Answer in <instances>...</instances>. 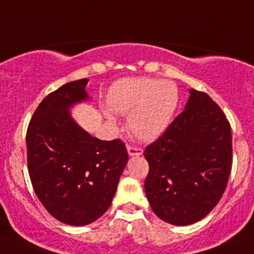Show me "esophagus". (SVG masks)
<instances>
[{
  "mask_svg": "<svg viewBox=\"0 0 254 254\" xmlns=\"http://www.w3.org/2000/svg\"><path fill=\"white\" fill-rule=\"evenodd\" d=\"M127 151H128L129 156H138V155L142 154L143 150L138 146H132V145H128V146H127Z\"/></svg>",
  "mask_w": 254,
  "mask_h": 254,
  "instance_id": "34e87169",
  "label": "esophagus"
}]
</instances>
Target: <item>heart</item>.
I'll return each instance as SVG.
<instances>
[{
    "label": "heart",
    "mask_w": 254,
    "mask_h": 254,
    "mask_svg": "<svg viewBox=\"0 0 254 254\" xmlns=\"http://www.w3.org/2000/svg\"><path fill=\"white\" fill-rule=\"evenodd\" d=\"M108 105L118 114H128V129L134 137L152 141L169 126L178 105V90L169 81L128 77L113 85ZM109 120L113 117L108 113Z\"/></svg>",
    "instance_id": "heart-1"
}]
</instances>
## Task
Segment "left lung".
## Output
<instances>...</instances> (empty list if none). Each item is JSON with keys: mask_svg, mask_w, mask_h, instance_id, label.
I'll list each match as a JSON object with an SVG mask.
<instances>
[{"mask_svg": "<svg viewBox=\"0 0 254 254\" xmlns=\"http://www.w3.org/2000/svg\"><path fill=\"white\" fill-rule=\"evenodd\" d=\"M190 93L185 111L143 151L150 206L173 225H190L210 214L232 170V128L226 116L206 93Z\"/></svg>", "mask_w": 254, "mask_h": 254, "instance_id": "8db88e82", "label": "left lung"}]
</instances>
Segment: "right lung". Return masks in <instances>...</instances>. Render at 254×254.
I'll return each mask as SVG.
<instances>
[{
	"instance_id": "1",
	"label": "right lung",
	"mask_w": 254,
	"mask_h": 254,
	"mask_svg": "<svg viewBox=\"0 0 254 254\" xmlns=\"http://www.w3.org/2000/svg\"><path fill=\"white\" fill-rule=\"evenodd\" d=\"M89 80L62 85L42 100L26 131L28 170L42 205L58 221L81 226L109 208L128 154L117 138L102 141L77 126L68 109L86 100Z\"/></svg>"
}]
</instances>
